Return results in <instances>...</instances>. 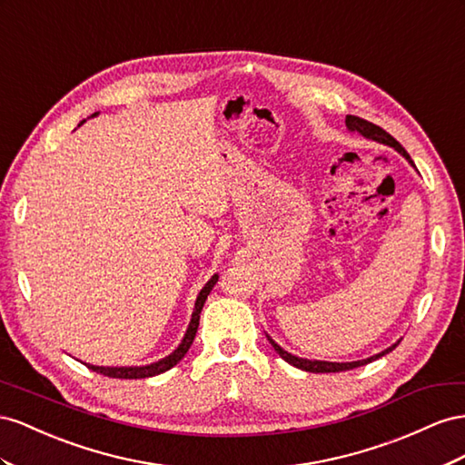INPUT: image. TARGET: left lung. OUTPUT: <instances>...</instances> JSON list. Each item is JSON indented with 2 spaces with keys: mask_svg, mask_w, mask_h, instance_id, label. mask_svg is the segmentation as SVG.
<instances>
[{
  "mask_svg": "<svg viewBox=\"0 0 465 465\" xmlns=\"http://www.w3.org/2000/svg\"><path fill=\"white\" fill-rule=\"evenodd\" d=\"M344 123H347V128H349L351 132H358V134H362V136L368 138V140L386 143V145H390V148L397 150V152H400V153L407 159V162H409L411 165L415 167L413 159L409 157V153L405 152L403 145H401L400 142H397L391 134H388V132L383 130V128H380V126H376V124H372V123L364 121V118H361V116H352V114H347V121H344ZM267 339H269V342L274 347V351H276L278 354H281L282 361H286L288 364L296 366V368H300V370H306V372H313V374L344 372V370H352V368H358V366H364V364H368V362L378 361L380 356L391 352V351L397 347V344H400V341H397L395 344H391L390 349L381 351V352H378V354H374V356H370V358H364V361H354V362H325V361H308V358H300V356L290 354L288 351H284V349L281 347V344H276L269 335H267Z\"/></svg>",
  "mask_w": 465,
  "mask_h": 465,
  "instance_id": "obj_1",
  "label": "left lung"
}]
</instances>
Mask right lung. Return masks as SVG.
<instances>
[{"mask_svg": "<svg viewBox=\"0 0 465 465\" xmlns=\"http://www.w3.org/2000/svg\"><path fill=\"white\" fill-rule=\"evenodd\" d=\"M91 116H97L91 114ZM85 123V121H82ZM218 282V274H214L210 278V281L204 284V288L198 292L196 296V302H194V312H193V317H191V323H189V329L187 333H184L183 341L179 347L171 352L169 356L162 358V361H157L153 364H148V366H93V364H85L89 370H93V372L97 374H103V376H109V378H121V380H138V378H152V376H157V374H163L167 372L169 368H173L181 358L187 354V351L191 349V344L194 341V335H196V329H198V322H201V312H203V306L204 302L210 294V290L214 288V284Z\"/></svg>", "mask_w": 465, "mask_h": 465, "instance_id": "1", "label": "right lung"}]
</instances>
